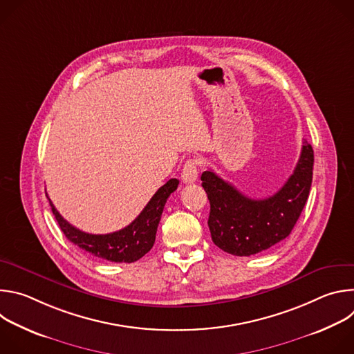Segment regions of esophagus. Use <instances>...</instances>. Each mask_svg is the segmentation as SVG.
<instances>
[{
  "mask_svg": "<svg viewBox=\"0 0 354 354\" xmlns=\"http://www.w3.org/2000/svg\"><path fill=\"white\" fill-rule=\"evenodd\" d=\"M197 165L198 161L197 160H189L186 161V164L183 165L182 169V180L183 183H193L197 179Z\"/></svg>",
  "mask_w": 354,
  "mask_h": 354,
  "instance_id": "34e87169",
  "label": "esophagus"
}]
</instances>
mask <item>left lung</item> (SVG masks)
<instances>
[{
  "label": "left lung",
  "instance_id": "left-lung-1",
  "mask_svg": "<svg viewBox=\"0 0 354 354\" xmlns=\"http://www.w3.org/2000/svg\"><path fill=\"white\" fill-rule=\"evenodd\" d=\"M314 149L304 140L299 160L283 187L262 200L249 198L213 171L201 174L210 201L213 242L227 254L250 257L286 239L306 206L313 183Z\"/></svg>",
  "mask_w": 354,
  "mask_h": 354
}]
</instances>
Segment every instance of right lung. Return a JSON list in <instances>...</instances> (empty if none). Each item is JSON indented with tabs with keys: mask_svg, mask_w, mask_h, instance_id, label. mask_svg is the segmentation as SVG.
<instances>
[{
	"mask_svg": "<svg viewBox=\"0 0 354 354\" xmlns=\"http://www.w3.org/2000/svg\"><path fill=\"white\" fill-rule=\"evenodd\" d=\"M178 185V179H169L151 197L147 206L131 224L123 230L105 235L88 234L75 228L62 217L50 198L48 201L62 231L70 242L95 258L118 263H131L142 258L153 248L164 206L171 193L176 190Z\"/></svg>",
	"mask_w": 354,
	"mask_h": 354,
	"instance_id": "obj_1",
	"label": "right lung"
}]
</instances>
